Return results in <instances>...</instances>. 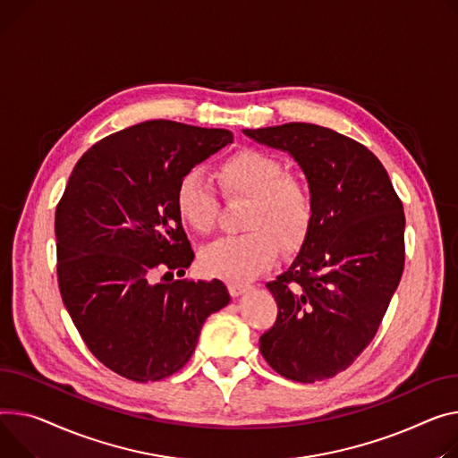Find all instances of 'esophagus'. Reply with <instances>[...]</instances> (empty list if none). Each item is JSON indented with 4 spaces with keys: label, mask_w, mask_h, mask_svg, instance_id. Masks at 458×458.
<instances>
[{
    "label": "esophagus",
    "mask_w": 458,
    "mask_h": 458,
    "mask_svg": "<svg viewBox=\"0 0 458 458\" xmlns=\"http://www.w3.org/2000/svg\"><path fill=\"white\" fill-rule=\"evenodd\" d=\"M228 289H230V294L235 298V296H241L242 293H247L252 289V285L249 284H239V282H232L228 284Z\"/></svg>",
    "instance_id": "esophagus-1"
}]
</instances>
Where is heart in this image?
<instances>
[{
  "label": "heart",
  "mask_w": 458,
  "mask_h": 458,
  "mask_svg": "<svg viewBox=\"0 0 458 458\" xmlns=\"http://www.w3.org/2000/svg\"><path fill=\"white\" fill-rule=\"evenodd\" d=\"M217 176L228 197H250L242 225L250 232L213 241L200 252V267L209 276L247 282L276 261L278 242L294 249L308 235L313 199L278 157L258 148L233 152L219 164ZM174 204L180 219L195 232L208 233L217 221L216 188L199 167L180 178Z\"/></svg>",
  "instance_id": "b5f03b06"
}]
</instances>
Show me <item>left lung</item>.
Here are the masks:
<instances>
[{
  "instance_id": "8db88e82",
  "label": "left lung",
  "mask_w": 458,
  "mask_h": 458,
  "mask_svg": "<svg viewBox=\"0 0 458 458\" xmlns=\"http://www.w3.org/2000/svg\"><path fill=\"white\" fill-rule=\"evenodd\" d=\"M294 158L308 178L313 221L300 252L267 284L278 303L259 339L270 369L315 383L346 370L370 344L405 263V213L372 152L326 127L245 129Z\"/></svg>"
}]
</instances>
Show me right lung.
<instances>
[{"mask_svg":"<svg viewBox=\"0 0 458 458\" xmlns=\"http://www.w3.org/2000/svg\"><path fill=\"white\" fill-rule=\"evenodd\" d=\"M232 141L226 129L145 121L98 141L72 171L55 213L58 287L88 350L112 372L138 383L178 372L204 320L228 306L221 280L157 284L155 270L191 265L176 186Z\"/></svg>","mask_w":458,"mask_h":458,"instance_id":"1","label":"right lung"}]
</instances>
